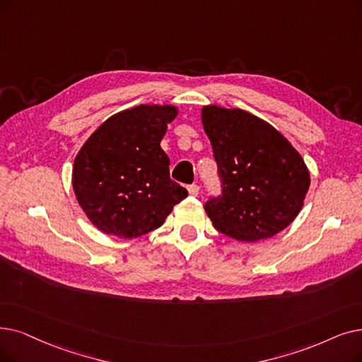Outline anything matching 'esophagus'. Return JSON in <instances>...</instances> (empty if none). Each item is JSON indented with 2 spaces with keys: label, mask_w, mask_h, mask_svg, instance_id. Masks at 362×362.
I'll return each instance as SVG.
<instances>
[{
  "label": "esophagus",
  "mask_w": 362,
  "mask_h": 362,
  "mask_svg": "<svg viewBox=\"0 0 362 362\" xmlns=\"http://www.w3.org/2000/svg\"><path fill=\"white\" fill-rule=\"evenodd\" d=\"M187 192H189L191 197H197L199 194V186L198 185H189V186H187Z\"/></svg>",
  "instance_id": "esophagus-1"
}]
</instances>
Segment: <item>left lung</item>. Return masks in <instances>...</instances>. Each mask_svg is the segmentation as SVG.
<instances>
[{
    "label": "left lung",
    "instance_id": "left-lung-1",
    "mask_svg": "<svg viewBox=\"0 0 362 362\" xmlns=\"http://www.w3.org/2000/svg\"><path fill=\"white\" fill-rule=\"evenodd\" d=\"M201 121L222 180V195L204 206L213 226L245 243L286 229L310 185L302 155L269 122L243 109L204 106Z\"/></svg>",
    "mask_w": 362,
    "mask_h": 362
}]
</instances>
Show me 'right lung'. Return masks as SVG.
<instances>
[{
  "mask_svg": "<svg viewBox=\"0 0 362 362\" xmlns=\"http://www.w3.org/2000/svg\"><path fill=\"white\" fill-rule=\"evenodd\" d=\"M173 105H139L107 118L76 153L72 186L78 204L99 230L136 238L160 228L187 197L170 179L160 144L177 117Z\"/></svg>",
  "mask_w": 362,
  "mask_h": 362,
  "instance_id": "1",
  "label": "right lung"
}]
</instances>
